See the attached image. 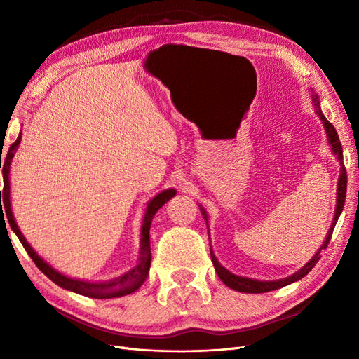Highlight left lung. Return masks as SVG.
<instances>
[{"label":"left lung","instance_id":"1","mask_svg":"<svg viewBox=\"0 0 359 359\" xmlns=\"http://www.w3.org/2000/svg\"><path fill=\"white\" fill-rule=\"evenodd\" d=\"M311 102L315 104V111L318 114V117L321 118L324 129H325V134H327V140H329V144L332 148V152L334 156H337L338 162L341 165V174H339V179H338V189H337V207H334V216H333V222L330 225V230L327 233L325 239L323 242V245L319 247V250L315 253V256L310 259V261L302 266V269L297 270L296 273H293L292 276L284 278V279H278V280H257V279H251V278H243V276H238V274H234L231 271H228L225 266L220 265V262L217 261V257L215 256V251L210 250L211 253V261L215 264V270L217 273V276L220 278V280L224 282L226 287H230L236 292H242V293H266V292H273V290H278L285 287L288 284H293V282L302 279L306 274L313 269V266L318 264L319 257H321V250H325L327 245H329V242L332 239V233H333V228L337 225L338 219L342 212V208H344V202H346V193H347V172H346V168H344V162H342V148H341V142H339V137L337 129L330 123L329 120L324 117V114L321 111V106H319V98L315 93H311ZM202 216L205 219V222L208 225V215L202 205H199Z\"/></svg>","mask_w":359,"mask_h":359}]
</instances>
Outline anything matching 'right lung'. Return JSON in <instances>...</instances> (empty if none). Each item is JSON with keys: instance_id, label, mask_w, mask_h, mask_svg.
Instances as JSON below:
<instances>
[{"instance_id": "obj_1", "label": "right lung", "mask_w": 359, "mask_h": 359, "mask_svg": "<svg viewBox=\"0 0 359 359\" xmlns=\"http://www.w3.org/2000/svg\"><path fill=\"white\" fill-rule=\"evenodd\" d=\"M21 142V133L18 134V139L15 140L4 160L1 162L0 158V168L3 165V191H0V210L1 215L0 217L3 219L4 216L9 220V225L12 228V231L18 236L20 242L22 243V247L27 251V255L32 257V261L35 265L40 269L46 276H48L52 282H55L58 287H62L65 290H69V292L79 293L88 297H95V299H111V297H121L126 294L134 293L135 290H139L144 279L148 278L149 273V265H151V243H149V228L152 217H154L156 212L163 207V205L171 199V197L175 196V189H163L162 193H158L157 196L152 197V199L147 203V211L143 215L142 220V230H140V250H139V261L133 266L131 270H128L126 273L120 274V276L109 279V280H103V282H93V280H85V279H75L69 278L66 274L60 273L58 270L53 269L52 265L44 261L41 256H38L36 251L30 247V243L26 241L25 236L20 231V228L15 222L13 219V212L11 208V184H9V172H11V163L12 158L15 156V152L18 149V144ZM4 201H1V199ZM5 211L3 212L2 210Z\"/></svg>"}]
</instances>
